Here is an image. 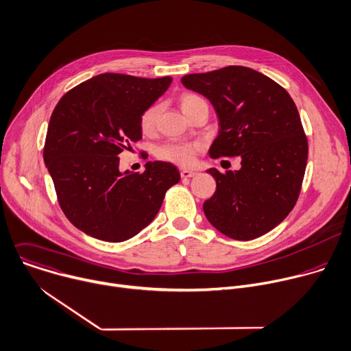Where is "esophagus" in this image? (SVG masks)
<instances>
[{"label": "esophagus", "instance_id": "esophagus-1", "mask_svg": "<svg viewBox=\"0 0 351 351\" xmlns=\"http://www.w3.org/2000/svg\"><path fill=\"white\" fill-rule=\"evenodd\" d=\"M196 173L192 171V170H181V177L182 178H191V177H195Z\"/></svg>", "mask_w": 351, "mask_h": 351}]
</instances>
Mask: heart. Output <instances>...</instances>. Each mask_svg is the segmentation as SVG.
Masks as SVG:
<instances>
[{"mask_svg": "<svg viewBox=\"0 0 351 351\" xmlns=\"http://www.w3.org/2000/svg\"><path fill=\"white\" fill-rule=\"evenodd\" d=\"M200 104H206V102L195 94L186 93L180 97V106L186 116ZM159 113H160V105L158 104L151 105L143 112L141 117H139V125H141L143 132L145 134L154 132L158 123ZM199 149H200V145L192 144V143H167L158 148L156 155L162 160L171 162L180 166H189L193 163Z\"/></svg>", "mask_w": 351, "mask_h": 351, "instance_id": "b5f03b06", "label": "heart"}]
</instances>
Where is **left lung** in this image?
Instances as JSON below:
<instances>
[{
    "label": "left lung",
    "mask_w": 351,
    "mask_h": 351,
    "mask_svg": "<svg viewBox=\"0 0 351 351\" xmlns=\"http://www.w3.org/2000/svg\"><path fill=\"white\" fill-rule=\"evenodd\" d=\"M181 83L206 97L217 113L220 130L210 158L241 156L239 170H207L217 188L203 203L206 219L237 241L267 234L292 212L307 165V136L293 99L245 66L186 75Z\"/></svg>",
    "instance_id": "1"
}]
</instances>
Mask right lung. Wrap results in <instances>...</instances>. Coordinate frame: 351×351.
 Instances as JSON below:
<instances>
[{
	"instance_id": "1",
	"label": "right lung",
	"mask_w": 351,
	"mask_h": 351,
	"mask_svg": "<svg viewBox=\"0 0 351 351\" xmlns=\"http://www.w3.org/2000/svg\"><path fill=\"white\" fill-rule=\"evenodd\" d=\"M171 80L104 73L67 91L55 106L44 162L62 212L84 234L105 242L135 237L180 181L177 167L160 160L148 162L144 173L119 170V154L143 138L139 117Z\"/></svg>"
}]
</instances>
